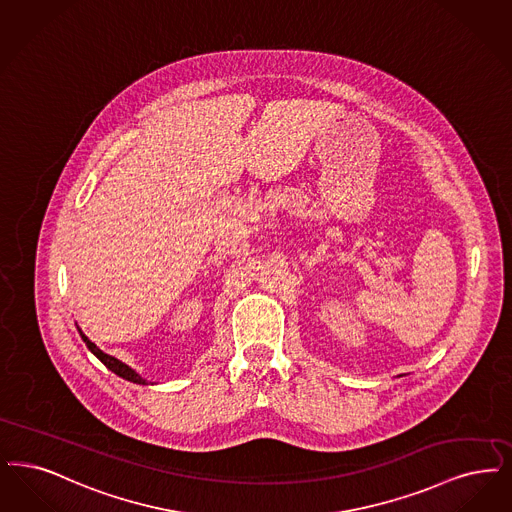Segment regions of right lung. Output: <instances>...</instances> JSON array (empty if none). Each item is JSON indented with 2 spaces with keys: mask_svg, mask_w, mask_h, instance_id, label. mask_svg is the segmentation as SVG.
Returning <instances> with one entry per match:
<instances>
[{
  "mask_svg": "<svg viewBox=\"0 0 512 512\" xmlns=\"http://www.w3.org/2000/svg\"><path fill=\"white\" fill-rule=\"evenodd\" d=\"M78 333L82 336V340L86 342V346L89 348V352L93 354V356L97 357V359H101V363L107 367V369H111L114 375H118V377L126 378V380H130V382H135V384H149L145 378L141 377V375H137L134 369L130 367V365H126V363H122L120 359H116V357L109 356V354H105L103 350H99L91 340H89L86 334L82 333V329L78 327Z\"/></svg>",
  "mask_w": 512,
  "mask_h": 512,
  "instance_id": "right-lung-1",
  "label": "right lung"
}]
</instances>
